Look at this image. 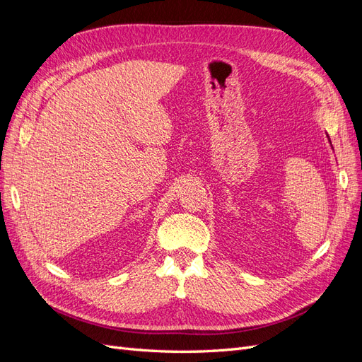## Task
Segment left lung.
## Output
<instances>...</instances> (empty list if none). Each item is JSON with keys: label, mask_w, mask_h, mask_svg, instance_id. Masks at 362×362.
Segmentation results:
<instances>
[{"label": "left lung", "mask_w": 362, "mask_h": 362, "mask_svg": "<svg viewBox=\"0 0 362 362\" xmlns=\"http://www.w3.org/2000/svg\"><path fill=\"white\" fill-rule=\"evenodd\" d=\"M329 141H331V140H329Z\"/></svg>", "instance_id": "1"}]
</instances>
